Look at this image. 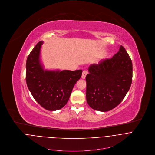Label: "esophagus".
Here are the masks:
<instances>
[{"label":"esophagus","instance_id":"1","mask_svg":"<svg viewBox=\"0 0 155 155\" xmlns=\"http://www.w3.org/2000/svg\"><path fill=\"white\" fill-rule=\"evenodd\" d=\"M88 73V71H87V70H84L83 72H82V79H85L86 76L87 75Z\"/></svg>","mask_w":155,"mask_h":155}]
</instances>
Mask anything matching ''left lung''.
I'll use <instances>...</instances> for the list:
<instances>
[{
	"mask_svg": "<svg viewBox=\"0 0 155 155\" xmlns=\"http://www.w3.org/2000/svg\"><path fill=\"white\" fill-rule=\"evenodd\" d=\"M86 76V98L95 110L107 111L118 106L130 88L132 61L122 45L111 58L90 65Z\"/></svg>",
	"mask_w": 155,
	"mask_h": 155,
	"instance_id": "obj_1",
	"label": "left lung"
}]
</instances>
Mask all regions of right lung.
Returning a JSON list of instances; mask_svg holds the SVG:
<instances>
[{
  "instance_id": "add662e5",
  "label": "right lung",
  "mask_w": 155,
  "mask_h": 155,
  "mask_svg": "<svg viewBox=\"0 0 155 155\" xmlns=\"http://www.w3.org/2000/svg\"><path fill=\"white\" fill-rule=\"evenodd\" d=\"M40 41L28 55L26 61L25 80L35 100L45 109H61L67 103L72 89L81 78L82 70H45L40 60Z\"/></svg>"
}]
</instances>
